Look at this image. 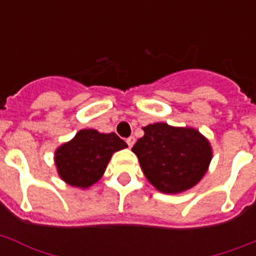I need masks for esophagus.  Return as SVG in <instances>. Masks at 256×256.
<instances>
[{"label": "esophagus", "mask_w": 256, "mask_h": 256, "mask_svg": "<svg viewBox=\"0 0 256 256\" xmlns=\"http://www.w3.org/2000/svg\"><path fill=\"white\" fill-rule=\"evenodd\" d=\"M126 142H128V148H132V144H136V138H134V136H128V140H126Z\"/></svg>", "instance_id": "obj_1"}]
</instances>
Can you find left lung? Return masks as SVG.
I'll list each match as a JSON object with an SVG mask.
<instances>
[{
    "mask_svg": "<svg viewBox=\"0 0 256 256\" xmlns=\"http://www.w3.org/2000/svg\"><path fill=\"white\" fill-rule=\"evenodd\" d=\"M132 146L146 178L162 192L188 190L206 174L211 160L208 140L194 128L154 124Z\"/></svg>",
    "mask_w": 256,
    "mask_h": 256,
    "instance_id": "8db88e82",
    "label": "left lung"
}]
</instances>
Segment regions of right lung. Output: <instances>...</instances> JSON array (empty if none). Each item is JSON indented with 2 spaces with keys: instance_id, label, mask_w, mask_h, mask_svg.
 Wrapping results in <instances>:
<instances>
[{
  "instance_id": "obj_1",
  "label": "right lung",
  "mask_w": 256,
  "mask_h": 256,
  "mask_svg": "<svg viewBox=\"0 0 256 256\" xmlns=\"http://www.w3.org/2000/svg\"><path fill=\"white\" fill-rule=\"evenodd\" d=\"M128 148L116 132L100 134L81 130L73 140L56 152V164L61 178L76 187H88L104 172L112 156Z\"/></svg>"
}]
</instances>
